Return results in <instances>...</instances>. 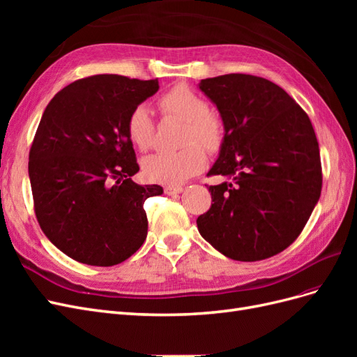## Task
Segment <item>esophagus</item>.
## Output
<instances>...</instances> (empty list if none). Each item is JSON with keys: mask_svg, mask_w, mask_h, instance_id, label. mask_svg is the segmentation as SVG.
<instances>
[{"mask_svg": "<svg viewBox=\"0 0 357 357\" xmlns=\"http://www.w3.org/2000/svg\"><path fill=\"white\" fill-rule=\"evenodd\" d=\"M183 192V188L181 186H167L165 188V193L167 195H178V193Z\"/></svg>", "mask_w": 357, "mask_h": 357, "instance_id": "obj_1", "label": "esophagus"}]
</instances>
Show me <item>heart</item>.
<instances>
[{
    "label": "heart",
    "instance_id": "heart-1",
    "mask_svg": "<svg viewBox=\"0 0 357 357\" xmlns=\"http://www.w3.org/2000/svg\"><path fill=\"white\" fill-rule=\"evenodd\" d=\"M159 109L186 123L181 143L185 149L172 153H155L144 158L143 172L150 181L162 185H180L198 174L205 167V149L215 150L223 139V123L219 116L208 112V102L186 84H177L159 98ZM126 132L142 150L155 143V121L146 104H138L126 121Z\"/></svg>",
    "mask_w": 357,
    "mask_h": 357
}]
</instances>
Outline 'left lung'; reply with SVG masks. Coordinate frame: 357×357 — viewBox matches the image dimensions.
<instances>
[{
	"mask_svg": "<svg viewBox=\"0 0 357 357\" xmlns=\"http://www.w3.org/2000/svg\"><path fill=\"white\" fill-rule=\"evenodd\" d=\"M199 89L223 122L219 158L207 176L211 207L197 225L204 240L234 261L271 257L304 229L321 192L319 143L307 113L262 77L225 74Z\"/></svg>",
	"mask_w": 357,
	"mask_h": 357,
	"instance_id": "8db88e82",
	"label": "left lung"
}]
</instances>
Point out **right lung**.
<instances>
[{
	"instance_id": "obj_1",
	"label": "right lung",
	"mask_w": 357,
	"mask_h": 357,
	"mask_svg": "<svg viewBox=\"0 0 357 357\" xmlns=\"http://www.w3.org/2000/svg\"><path fill=\"white\" fill-rule=\"evenodd\" d=\"M158 89V79L98 74L66 86L43 113L28 164L36 215L74 261L117 265L146 240L144 201L164 189L132 181L139 167L126 121Z\"/></svg>"
}]
</instances>
